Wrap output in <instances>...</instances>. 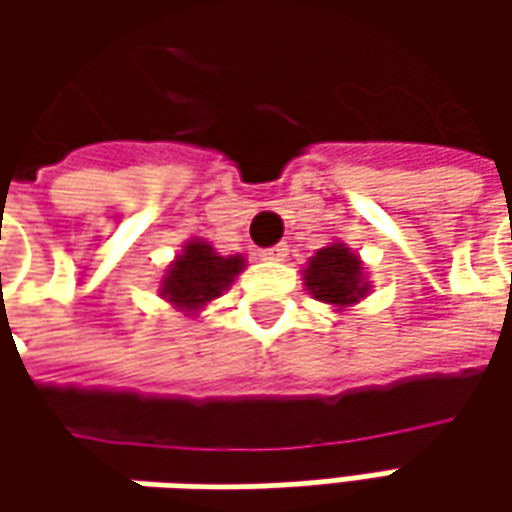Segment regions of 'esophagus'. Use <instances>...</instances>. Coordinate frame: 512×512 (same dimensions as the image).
I'll return each mask as SVG.
<instances>
[{
	"instance_id": "1",
	"label": "esophagus",
	"mask_w": 512,
	"mask_h": 512,
	"mask_svg": "<svg viewBox=\"0 0 512 512\" xmlns=\"http://www.w3.org/2000/svg\"><path fill=\"white\" fill-rule=\"evenodd\" d=\"M259 256H262L265 262H285V259H287V245L265 247V250H259Z\"/></svg>"
}]
</instances>
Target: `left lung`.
Returning <instances> with one entry per match:
<instances>
[{"label": "left lung", "mask_w": 512, "mask_h": 512, "mask_svg": "<svg viewBox=\"0 0 512 512\" xmlns=\"http://www.w3.org/2000/svg\"><path fill=\"white\" fill-rule=\"evenodd\" d=\"M305 287L313 299L333 305L336 310L353 307L370 293L362 259L342 242L316 250L305 267Z\"/></svg>", "instance_id": "obj_1"}]
</instances>
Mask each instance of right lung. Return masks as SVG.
I'll return each mask as SVG.
<instances>
[{"instance_id": "add662e5", "label": "right lung", "mask_w": 512, "mask_h": 512, "mask_svg": "<svg viewBox=\"0 0 512 512\" xmlns=\"http://www.w3.org/2000/svg\"><path fill=\"white\" fill-rule=\"evenodd\" d=\"M245 270V256H219L202 239H190L162 276V299L185 313H199L207 302L219 299L233 279Z\"/></svg>"}]
</instances>
